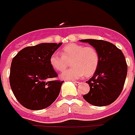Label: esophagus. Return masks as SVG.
Segmentation results:
<instances>
[{"instance_id":"obj_1","label":"esophagus","mask_w":135,"mask_h":135,"mask_svg":"<svg viewBox=\"0 0 135 135\" xmlns=\"http://www.w3.org/2000/svg\"><path fill=\"white\" fill-rule=\"evenodd\" d=\"M73 83L75 85H80V83H79V82H77V81H73Z\"/></svg>"}]
</instances>
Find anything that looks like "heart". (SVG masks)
<instances>
[{
    "mask_svg": "<svg viewBox=\"0 0 135 135\" xmlns=\"http://www.w3.org/2000/svg\"><path fill=\"white\" fill-rule=\"evenodd\" d=\"M61 55L53 53L50 57V63L58 72L64 71L70 61L72 68L64 72L60 77L68 80H74L92 76L99 65L100 56L98 50L92 46H85L77 43H70L62 48Z\"/></svg>",
    "mask_w": 135,
    "mask_h": 135,
    "instance_id": "obj_1",
    "label": "heart"
}]
</instances>
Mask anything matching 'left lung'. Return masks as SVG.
Segmentation results:
<instances>
[{
    "instance_id": "left-lung-1",
    "label": "left lung",
    "mask_w": 135,
    "mask_h": 135,
    "mask_svg": "<svg viewBox=\"0 0 135 135\" xmlns=\"http://www.w3.org/2000/svg\"><path fill=\"white\" fill-rule=\"evenodd\" d=\"M98 50L100 56L99 65L93 76L86 83L90 91L83 98L95 106H106L112 104L120 95L127 73V65L121 50L114 44L102 40L85 39Z\"/></svg>"
}]
</instances>
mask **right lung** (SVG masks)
I'll return each instance as SVG.
<instances>
[{
  "instance_id": "obj_1",
  "label": "right lung",
  "mask_w": 135,
  "mask_h": 135,
  "mask_svg": "<svg viewBox=\"0 0 135 135\" xmlns=\"http://www.w3.org/2000/svg\"><path fill=\"white\" fill-rule=\"evenodd\" d=\"M61 45L40 43L29 46L13 57L10 85L17 100L25 108L42 110L52 105L58 97L64 81H49L57 77L50 63V57Z\"/></svg>"
}]
</instances>
